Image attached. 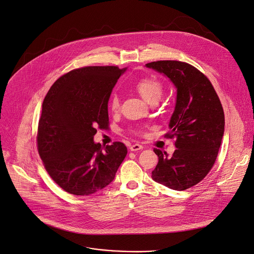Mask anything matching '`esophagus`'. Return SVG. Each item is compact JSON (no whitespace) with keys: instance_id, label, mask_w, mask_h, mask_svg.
I'll return each mask as SVG.
<instances>
[{"instance_id":"obj_1","label":"esophagus","mask_w":254,"mask_h":254,"mask_svg":"<svg viewBox=\"0 0 254 254\" xmlns=\"http://www.w3.org/2000/svg\"><path fill=\"white\" fill-rule=\"evenodd\" d=\"M142 148H143V146H142L141 144H139V143H134V144H131V145L129 146V149H130L131 151H137V150L142 149Z\"/></svg>"}]
</instances>
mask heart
Listing matches in <instances>:
<instances>
[{"label": "heart", "instance_id": "heart-1", "mask_svg": "<svg viewBox=\"0 0 254 254\" xmlns=\"http://www.w3.org/2000/svg\"><path fill=\"white\" fill-rule=\"evenodd\" d=\"M136 91L141 98L148 104L158 102L162 95V84L153 76L143 77L136 82ZM110 109L112 112H118L120 109V100L117 95H113L110 101Z\"/></svg>", "mask_w": 254, "mask_h": 254}]
</instances>
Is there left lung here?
<instances>
[{"label": "left lung", "mask_w": 254, "mask_h": 254, "mask_svg": "<svg viewBox=\"0 0 254 254\" xmlns=\"http://www.w3.org/2000/svg\"><path fill=\"white\" fill-rule=\"evenodd\" d=\"M146 67L166 76L177 89L175 112L167 136L176 137L174 154L153 148L158 163L151 179L164 187L185 190L209 173L224 133V113L209 79L190 64L157 61Z\"/></svg>", "instance_id": "8db88e82"}]
</instances>
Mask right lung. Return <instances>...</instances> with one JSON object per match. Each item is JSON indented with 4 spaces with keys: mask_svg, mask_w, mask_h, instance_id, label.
Returning <instances> with one entry per match:
<instances>
[{
    "mask_svg": "<svg viewBox=\"0 0 254 254\" xmlns=\"http://www.w3.org/2000/svg\"><path fill=\"white\" fill-rule=\"evenodd\" d=\"M118 66H86L64 74L51 87L38 127V149L50 177L64 191L90 195L108 187L127 148L120 141L95 142L97 127H109L108 104Z\"/></svg>",
    "mask_w": 254,
    "mask_h": 254,
    "instance_id": "1",
    "label": "right lung"
}]
</instances>
